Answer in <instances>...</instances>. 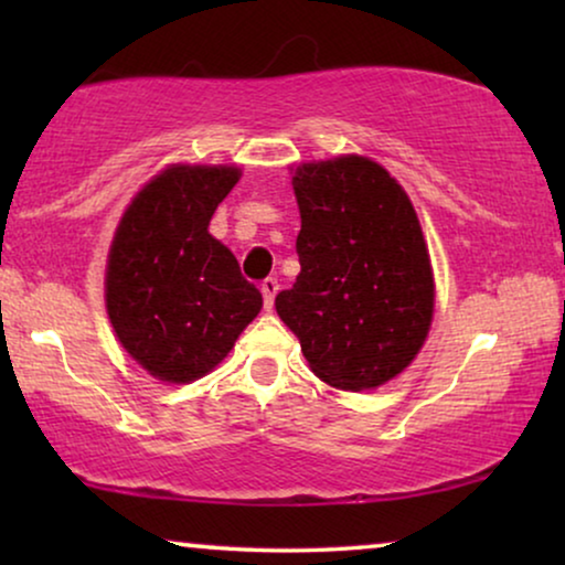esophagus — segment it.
Here are the masks:
<instances>
[{
	"label": "esophagus",
	"mask_w": 565,
	"mask_h": 565,
	"mask_svg": "<svg viewBox=\"0 0 565 565\" xmlns=\"http://www.w3.org/2000/svg\"><path fill=\"white\" fill-rule=\"evenodd\" d=\"M259 290H262V296H265V308L267 311H273L275 296H277V290H280V282H277L275 277H267V280L259 285Z\"/></svg>",
	"instance_id": "esophagus-1"
}]
</instances>
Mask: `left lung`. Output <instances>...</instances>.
Wrapping results in <instances>:
<instances>
[{
  "label": "left lung",
  "mask_w": 565,
  "mask_h": 565,
  "mask_svg": "<svg viewBox=\"0 0 565 565\" xmlns=\"http://www.w3.org/2000/svg\"><path fill=\"white\" fill-rule=\"evenodd\" d=\"M300 273L275 308L319 381L370 391L412 365L435 319V273L419 215L370 157L290 167Z\"/></svg>",
  "instance_id": "left-lung-1"
}]
</instances>
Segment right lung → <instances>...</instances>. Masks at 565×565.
Listing matches in <instances>:
<instances>
[{
  "instance_id": "1",
  "label": "right lung",
  "mask_w": 565,
  "mask_h": 565,
  "mask_svg": "<svg viewBox=\"0 0 565 565\" xmlns=\"http://www.w3.org/2000/svg\"><path fill=\"white\" fill-rule=\"evenodd\" d=\"M236 164H169L130 198L105 267V308L128 358L161 383L213 373L262 311V292L207 226Z\"/></svg>"
}]
</instances>
